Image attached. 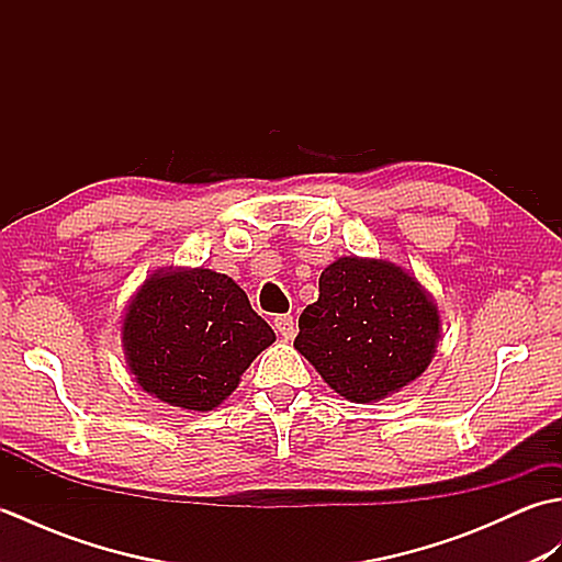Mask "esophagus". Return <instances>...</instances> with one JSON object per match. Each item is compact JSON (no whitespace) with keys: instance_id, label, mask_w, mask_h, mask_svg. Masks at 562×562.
<instances>
[{"instance_id":"1","label":"esophagus","mask_w":562,"mask_h":562,"mask_svg":"<svg viewBox=\"0 0 562 562\" xmlns=\"http://www.w3.org/2000/svg\"><path fill=\"white\" fill-rule=\"evenodd\" d=\"M272 326H274V330H278V333H280V336H282L284 340H292V338L296 336V326H294V318H292L290 314L274 316V321H272Z\"/></svg>"}]
</instances>
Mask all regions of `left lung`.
<instances>
[{
  "label": "left lung",
  "mask_w": 562,
  "mask_h": 562,
  "mask_svg": "<svg viewBox=\"0 0 562 562\" xmlns=\"http://www.w3.org/2000/svg\"><path fill=\"white\" fill-rule=\"evenodd\" d=\"M441 333L437 302L413 272L381 258L345 256L318 278L294 348L352 403H376L413 384Z\"/></svg>",
  "instance_id": "obj_1"
}]
</instances>
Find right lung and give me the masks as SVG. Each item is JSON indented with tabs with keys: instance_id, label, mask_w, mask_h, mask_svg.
I'll return each instance as SVG.
<instances>
[{
	"instance_id": "add662e5",
	"label": "right lung",
	"mask_w": 562,
	"mask_h": 562,
	"mask_svg": "<svg viewBox=\"0 0 562 562\" xmlns=\"http://www.w3.org/2000/svg\"><path fill=\"white\" fill-rule=\"evenodd\" d=\"M130 372L149 396L207 413L274 342L246 292L210 268H161L139 284L123 316Z\"/></svg>"
}]
</instances>
